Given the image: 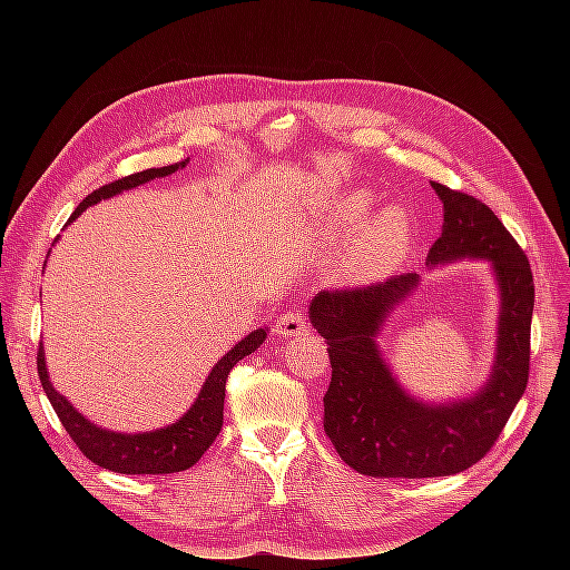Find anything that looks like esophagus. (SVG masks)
Listing matches in <instances>:
<instances>
[{
    "instance_id": "34e87169",
    "label": "esophagus",
    "mask_w": 570,
    "mask_h": 570,
    "mask_svg": "<svg viewBox=\"0 0 570 570\" xmlns=\"http://www.w3.org/2000/svg\"><path fill=\"white\" fill-rule=\"evenodd\" d=\"M306 327H308V323L302 312H287L278 321V333L283 337H297V335L306 333Z\"/></svg>"
}]
</instances>
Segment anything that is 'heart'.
<instances>
[{
    "label": "heart",
    "instance_id": "obj_1",
    "mask_svg": "<svg viewBox=\"0 0 570 570\" xmlns=\"http://www.w3.org/2000/svg\"><path fill=\"white\" fill-rule=\"evenodd\" d=\"M368 195L352 193L344 197L333 212L331 230L335 235H350L368 218ZM409 237L411 226L402 209H390L373 218L354 239L347 256H344V275H347V278H368V275L387 271L390 266L400 262L402 254L406 252Z\"/></svg>",
    "mask_w": 570,
    "mask_h": 570
}]
</instances>
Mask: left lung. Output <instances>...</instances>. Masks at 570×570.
Listing matches in <instances>:
<instances>
[{"mask_svg": "<svg viewBox=\"0 0 570 570\" xmlns=\"http://www.w3.org/2000/svg\"><path fill=\"white\" fill-rule=\"evenodd\" d=\"M433 189L444 204V226L428 262L490 258L502 287L497 364L473 400L413 402L394 383L373 337L390 308L416 285V273L318 292L308 318L327 344L333 368L323 430L344 463L373 478H440L471 469L502 435L528 385L534 304L528 256L488 204L440 183Z\"/></svg>", "mask_w": 570, "mask_h": 570, "instance_id": "obj_1", "label": "left lung"}]
</instances>
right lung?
Instances as JSON below:
<instances>
[{"label":"right lung","instance_id":"1","mask_svg":"<svg viewBox=\"0 0 570 570\" xmlns=\"http://www.w3.org/2000/svg\"><path fill=\"white\" fill-rule=\"evenodd\" d=\"M183 166L185 161L161 166V168H147V170H140V174H130L109 185H101L78 204V209L71 214L68 223L76 220L85 209H88V206L101 199H109L118 193H124V189L149 183L154 178L176 174V170ZM264 340H266V331L264 327H258V331L249 333L243 342H237L235 347L214 366V371L209 373V377H206V383L197 396V402L178 423L154 430V433H142V435L109 433V430H101L85 416H80V413L66 402V396H61L55 387H51L47 368H45L42 344L38 350V375L49 396V404L55 406L61 425L66 428V433L71 435L78 450L92 463L101 465V469H109L114 473H126V475L180 473V471H187L189 465H195L218 438L220 425H223V400H226L228 375L237 361L256 352L262 347Z\"/></svg>","mask_w":570,"mask_h":570}]
</instances>
